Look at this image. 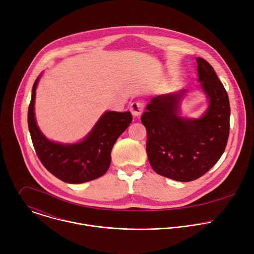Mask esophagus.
<instances>
[{"mask_svg": "<svg viewBox=\"0 0 254 254\" xmlns=\"http://www.w3.org/2000/svg\"><path fill=\"white\" fill-rule=\"evenodd\" d=\"M129 111L133 117H139L143 111V103L140 101H133L129 105Z\"/></svg>", "mask_w": 254, "mask_h": 254, "instance_id": "34e87169", "label": "esophagus"}]
</instances>
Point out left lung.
Here are the masks:
<instances>
[{
  "label": "left lung",
  "mask_w": 254,
  "mask_h": 254,
  "mask_svg": "<svg viewBox=\"0 0 254 254\" xmlns=\"http://www.w3.org/2000/svg\"><path fill=\"white\" fill-rule=\"evenodd\" d=\"M199 81L210 104L199 120H186L179 114L185 90L151 99L141 116L147 129V155L153 170L180 182H190L206 174L225 151L230 128L227 91L214 68L197 58Z\"/></svg>",
  "instance_id": "obj_1"
}]
</instances>
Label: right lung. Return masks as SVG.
<instances>
[{"label": "right lung", "instance_id": "1", "mask_svg": "<svg viewBox=\"0 0 254 254\" xmlns=\"http://www.w3.org/2000/svg\"><path fill=\"white\" fill-rule=\"evenodd\" d=\"M39 77L34 82L28 108V127L39 160L53 176L65 183L80 184L103 176L111 166L115 142L132 121L130 113L106 112L91 132L78 143L61 144L50 141L39 130L34 116Z\"/></svg>", "mask_w": 254, "mask_h": 254}]
</instances>
